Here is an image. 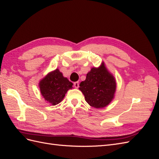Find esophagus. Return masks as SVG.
<instances>
[{
    "mask_svg": "<svg viewBox=\"0 0 159 159\" xmlns=\"http://www.w3.org/2000/svg\"><path fill=\"white\" fill-rule=\"evenodd\" d=\"M74 85L75 88H79V81H76V82H74Z\"/></svg>",
    "mask_w": 159,
    "mask_h": 159,
    "instance_id": "1",
    "label": "esophagus"
}]
</instances>
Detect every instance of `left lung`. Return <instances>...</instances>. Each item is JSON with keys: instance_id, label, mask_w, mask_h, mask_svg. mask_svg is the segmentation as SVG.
Instances as JSON below:
<instances>
[{"instance_id": "obj_1", "label": "left lung", "mask_w": 159, "mask_h": 159, "mask_svg": "<svg viewBox=\"0 0 159 159\" xmlns=\"http://www.w3.org/2000/svg\"><path fill=\"white\" fill-rule=\"evenodd\" d=\"M80 86L79 89L84 95L86 102L91 107L100 109L107 107L114 99L117 83L102 61L98 68L91 69Z\"/></svg>"}]
</instances>
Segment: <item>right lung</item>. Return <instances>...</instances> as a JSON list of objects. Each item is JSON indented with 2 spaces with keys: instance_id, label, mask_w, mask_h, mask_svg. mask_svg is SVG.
Listing matches in <instances>:
<instances>
[{
  "instance_id": "1",
  "label": "right lung",
  "mask_w": 159,
  "mask_h": 159,
  "mask_svg": "<svg viewBox=\"0 0 159 159\" xmlns=\"http://www.w3.org/2000/svg\"><path fill=\"white\" fill-rule=\"evenodd\" d=\"M38 85L42 96L51 105L60 103L64 99L67 91L73 88V84L64 77L57 68L50 71L40 81Z\"/></svg>"
}]
</instances>
